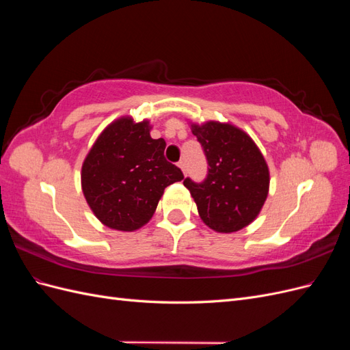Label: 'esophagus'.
Listing matches in <instances>:
<instances>
[{"label": "esophagus", "mask_w": 350, "mask_h": 350, "mask_svg": "<svg viewBox=\"0 0 350 350\" xmlns=\"http://www.w3.org/2000/svg\"><path fill=\"white\" fill-rule=\"evenodd\" d=\"M178 167L181 169L184 175L187 174V166H185V162H184V161H179V162H178Z\"/></svg>", "instance_id": "obj_1"}]
</instances>
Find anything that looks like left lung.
<instances>
[{
    "instance_id": "1",
    "label": "left lung",
    "mask_w": 350,
    "mask_h": 350,
    "mask_svg": "<svg viewBox=\"0 0 350 350\" xmlns=\"http://www.w3.org/2000/svg\"><path fill=\"white\" fill-rule=\"evenodd\" d=\"M208 162L204 183L187 178L204 224L219 234H232L257 219L270 188V171L258 146L230 122H189Z\"/></svg>"
}]
</instances>
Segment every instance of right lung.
<instances>
[{"mask_svg":"<svg viewBox=\"0 0 350 350\" xmlns=\"http://www.w3.org/2000/svg\"><path fill=\"white\" fill-rule=\"evenodd\" d=\"M149 120L125 115L105 126L81 165V189L102 225L133 232L154 215L165 188L181 181L163 139H152Z\"/></svg>","mask_w":350,"mask_h":350,"instance_id":"obj_1","label":"right lung"}]
</instances>
